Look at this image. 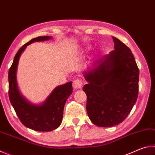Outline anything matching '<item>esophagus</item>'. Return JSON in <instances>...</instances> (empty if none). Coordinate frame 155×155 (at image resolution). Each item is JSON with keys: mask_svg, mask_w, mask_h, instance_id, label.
Here are the masks:
<instances>
[{"mask_svg": "<svg viewBox=\"0 0 155 155\" xmlns=\"http://www.w3.org/2000/svg\"><path fill=\"white\" fill-rule=\"evenodd\" d=\"M72 85L73 87H74V89H80L82 87V85H83V82H82V80L81 79L79 78H77L73 81V83H72Z\"/></svg>", "mask_w": 155, "mask_h": 155, "instance_id": "1", "label": "esophagus"}]
</instances>
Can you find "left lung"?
Listing matches in <instances>:
<instances>
[{
    "mask_svg": "<svg viewBox=\"0 0 155 155\" xmlns=\"http://www.w3.org/2000/svg\"><path fill=\"white\" fill-rule=\"evenodd\" d=\"M112 38L115 49L85 72L88 83L83 87L87 98L89 118L101 127H111L124 121L138 96L140 71L134 56L126 44Z\"/></svg>",
    "mask_w": 155,
    "mask_h": 155,
    "instance_id": "8db88e82",
    "label": "left lung"
}]
</instances>
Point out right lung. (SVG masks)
Here are the masks:
<instances>
[{
  "mask_svg": "<svg viewBox=\"0 0 155 155\" xmlns=\"http://www.w3.org/2000/svg\"><path fill=\"white\" fill-rule=\"evenodd\" d=\"M49 36L38 37L24 44L15 55L9 68V98L20 122L26 127L37 131H51L61 124L64 105L68 97L72 93V82L57 87L41 105L28 103L20 95L16 83V70L20 54L28 45L34 41L48 40Z\"/></svg>",
  "mask_w": 155,
  "mask_h": 155,
  "instance_id": "add662e5",
  "label": "right lung"
}]
</instances>
